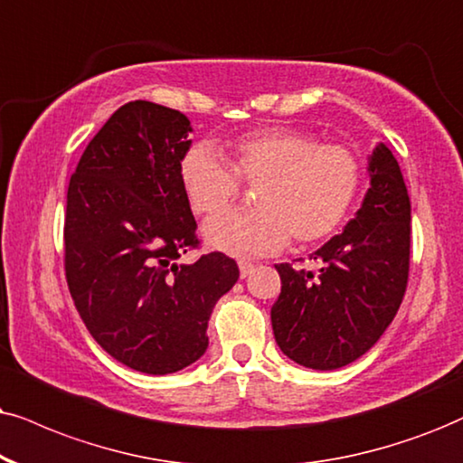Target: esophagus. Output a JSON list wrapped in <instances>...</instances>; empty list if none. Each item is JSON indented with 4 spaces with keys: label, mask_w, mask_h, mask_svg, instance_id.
<instances>
[{
    "label": "esophagus",
    "mask_w": 463,
    "mask_h": 463,
    "mask_svg": "<svg viewBox=\"0 0 463 463\" xmlns=\"http://www.w3.org/2000/svg\"><path fill=\"white\" fill-rule=\"evenodd\" d=\"M254 271V262L250 260H239V275H241V279L248 278V275Z\"/></svg>",
    "instance_id": "obj_1"
}]
</instances>
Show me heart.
I'll list each match as a JSON object with an SVG mask.
<instances>
[{"instance_id": "heart-1", "label": "heart", "mask_w": 463, "mask_h": 463, "mask_svg": "<svg viewBox=\"0 0 463 463\" xmlns=\"http://www.w3.org/2000/svg\"><path fill=\"white\" fill-rule=\"evenodd\" d=\"M181 188L198 215L226 209L239 181L258 185L256 212H228L204 224L209 248L250 259L279 251L290 235L299 243L329 237L346 218L361 185V164L342 145H318L295 128H262L231 145V166L198 143L179 162Z\"/></svg>"}]
</instances>
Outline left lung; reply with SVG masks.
Listing matches in <instances>:
<instances>
[{
    "instance_id": "1",
    "label": "left lung",
    "mask_w": 463,
    "mask_h": 463,
    "mask_svg": "<svg viewBox=\"0 0 463 463\" xmlns=\"http://www.w3.org/2000/svg\"><path fill=\"white\" fill-rule=\"evenodd\" d=\"M370 188L359 212L309 259L316 273L275 265L282 292L271 307L275 342L309 370L359 359L393 323L408 284L411 198L384 143L367 156Z\"/></svg>"
}]
</instances>
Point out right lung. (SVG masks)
<instances>
[{
	"label": "right lung",
	"mask_w": 463,
	"mask_h": 463,
	"mask_svg": "<svg viewBox=\"0 0 463 463\" xmlns=\"http://www.w3.org/2000/svg\"><path fill=\"white\" fill-rule=\"evenodd\" d=\"M190 132L179 110L128 102L91 138L68 185L63 241L74 306L113 359L154 376L201 359L209 316L239 279L222 251L177 262L198 243L179 179Z\"/></svg>",
	"instance_id": "obj_1"
}]
</instances>
